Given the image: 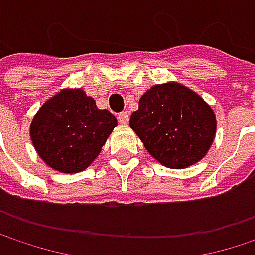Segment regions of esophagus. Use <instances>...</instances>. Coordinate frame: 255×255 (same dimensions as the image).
<instances>
[{
	"label": "esophagus",
	"mask_w": 255,
	"mask_h": 255,
	"mask_svg": "<svg viewBox=\"0 0 255 255\" xmlns=\"http://www.w3.org/2000/svg\"><path fill=\"white\" fill-rule=\"evenodd\" d=\"M128 120H129V114H128V112H121V114L118 115V121H120L121 124H124V126H127Z\"/></svg>",
	"instance_id": "34e87169"
}]
</instances>
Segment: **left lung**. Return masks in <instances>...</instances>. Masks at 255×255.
Wrapping results in <instances>:
<instances>
[{"label": "left lung", "instance_id": "8db88e82", "mask_svg": "<svg viewBox=\"0 0 255 255\" xmlns=\"http://www.w3.org/2000/svg\"><path fill=\"white\" fill-rule=\"evenodd\" d=\"M129 127L158 162L181 170L207 155L217 121L213 109L195 91L178 82H167L140 97Z\"/></svg>", "mask_w": 255, "mask_h": 255}]
</instances>
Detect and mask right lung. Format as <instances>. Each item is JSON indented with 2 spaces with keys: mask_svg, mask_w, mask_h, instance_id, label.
<instances>
[{
  "mask_svg": "<svg viewBox=\"0 0 255 255\" xmlns=\"http://www.w3.org/2000/svg\"><path fill=\"white\" fill-rule=\"evenodd\" d=\"M117 118L97 109L81 88H65L48 99L30 123V140L39 158L53 170L84 171L100 153Z\"/></svg>",
  "mask_w": 255,
  "mask_h": 255,
  "instance_id": "obj_1",
  "label": "right lung"
}]
</instances>
